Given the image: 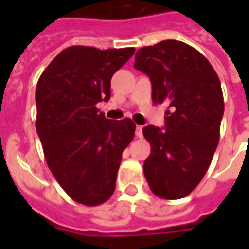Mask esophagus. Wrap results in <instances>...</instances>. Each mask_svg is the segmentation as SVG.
I'll return each mask as SVG.
<instances>
[{
    "label": "esophagus",
    "mask_w": 249,
    "mask_h": 249,
    "mask_svg": "<svg viewBox=\"0 0 249 249\" xmlns=\"http://www.w3.org/2000/svg\"><path fill=\"white\" fill-rule=\"evenodd\" d=\"M142 129H143V126H142V125H137L136 126V136L138 137V138H142V136H143Z\"/></svg>",
    "instance_id": "esophagus-1"
}]
</instances>
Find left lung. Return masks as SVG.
<instances>
[{
	"instance_id": "8db88e82",
	"label": "left lung",
	"mask_w": 249,
	"mask_h": 249,
	"mask_svg": "<svg viewBox=\"0 0 249 249\" xmlns=\"http://www.w3.org/2000/svg\"><path fill=\"white\" fill-rule=\"evenodd\" d=\"M134 68L150 77L154 103H169L165 128H143L151 152L144 177L156 196H187L207 173L220 141L224 95L216 71L193 46L160 41L136 53Z\"/></svg>"
}]
</instances>
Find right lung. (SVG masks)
Returning a JSON list of instances; mask_svg holds the SVG:
<instances>
[{
  "label": "right lung",
  "instance_id": "obj_1",
  "mask_svg": "<svg viewBox=\"0 0 249 249\" xmlns=\"http://www.w3.org/2000/svg\"><path fill=\"white\" fill-rule=\"evenodd\" d=\"M134 48L70 46L45 68L36 88V130L49 169L71 199L95 207L116 187L121 155L132 142L130 119L108 120L97 108L111 97V77Z\"/></svg>",
  "mask_w": 249,
  "mask_h": 249
}]
</instances>
